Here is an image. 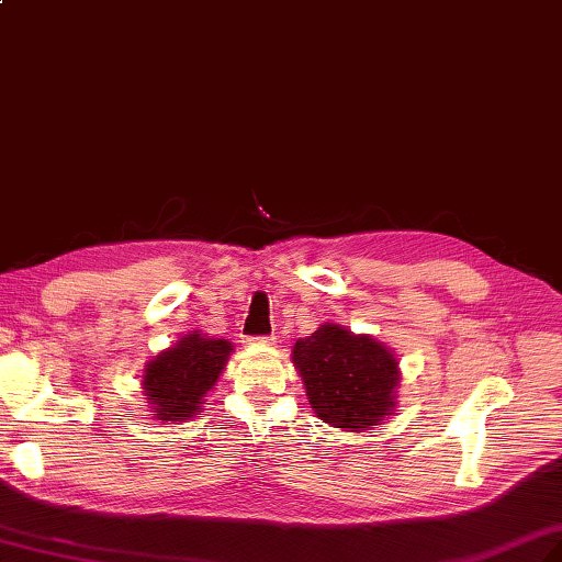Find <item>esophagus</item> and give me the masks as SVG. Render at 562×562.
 <instances>
[{
  "label": "esophagus",
  "instance_id": "1",
  "mask_svg": "<svg viewBox=\"0 0 562 562\" xmlns=\"http://www.w3.org/2000/svg\"><path fill=\"white\" fill-rule=\"evenodd\" d=\"M249 341H256V344H276V337H251Z\"/></svg>",
  "mask_w": 562,
  "mask_h": 562
}]
</instances>
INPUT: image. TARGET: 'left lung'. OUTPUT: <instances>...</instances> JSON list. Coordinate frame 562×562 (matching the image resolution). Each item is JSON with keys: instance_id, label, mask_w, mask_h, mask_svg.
Wrapping results in <instances>:
<instances>
[{"instance_id": "obj_1", "label": "left lung", "mask_w": 562, "mask_h": 562, "mask_svg": "<svg viewBox=\"0 0 562 562\" xmlns=\"http://www.w3.org/2000/svg\"><path fill=\"white\" fill-rule=\"evenodd\" d=\"M292 361L311 408L327 425L361 431L380 425L396 408L398 361L370 335L325 323L294 344Z\"/></svg>"}]
</instances>
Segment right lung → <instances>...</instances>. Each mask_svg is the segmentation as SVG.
Here are the masks:
<instances>
[{
  "instance_id": "right-lung-1",
  "label": "right lung",
  "mask_w": 562,
  "mask_h": 562,
  "mask_svg": "<svg viewBox=\"0 0 562 562\" xmlns=\"http://www.w3.org/2000/svg\"><path fill=\"white\" fill-rule=\"evenodd\" d=\"M229 353L233 344L227 339L190 333L151 358L144 366L142 390L154 418L182 423L199 415L204 396L218 382Z\"/></svg>"
}]
</instances>
